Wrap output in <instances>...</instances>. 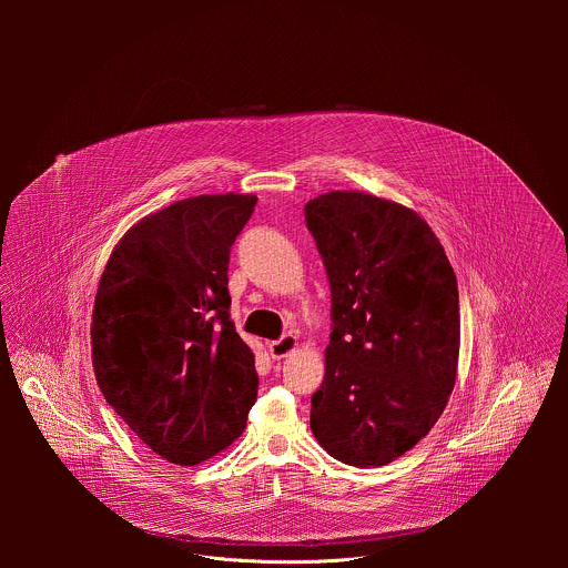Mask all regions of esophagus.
Here are the masks:
<instances>
[{"instance_id": "obj_1", "label": "esophagus", "mask_w": 568, "mask_h": 568, "mask_svg": "<svg viewBox=\"0 0 568 568\" xmlns=\"http://www.w3.org/2000/svg\"><path fill=\"white\" fill-rule=\"evenodd\" d=\"M295 347H297V336H293V334H284L282 338H277V341L268 343V354H271V358L280 361V358L288 356Z\"/></svg>"}]
</instances>
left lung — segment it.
<instances>
[{"label": "left lung", "instance_id": "8db88e82", "mask_svg": "<svg viewBox=\"0 0 568 568\" xmlns=\"http://www.w3.org/2000/svg\"><path fill=\"white\" fill-rule=\"evenodd\" d=\"M304 214L332 293L313 435L343 464H392L426 437L455 387V271L428 223L400 203L327 192Z\"/></svg>", "mask_w": 568, "mask_h": 568}]
</instances>
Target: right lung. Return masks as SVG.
<instances>
[{
	"mask_svg": "<svg viewBox=\"0 0 568 568\" xmlns=\"http://www.w3.org/2000/svg\"><path fill=\"white\" fill-rule=\"evenodd\" d=\"M253 194H201L133 225L100 277L91 358L104 400L163 459L196 466L243 435L255 358L230 320V251Z\"/></svg>",
	"mask_w": 568,
	"mask_h": 568,
	"instance_id": "right-lung-1",
	"label": "right lung"
}]
</instances>
